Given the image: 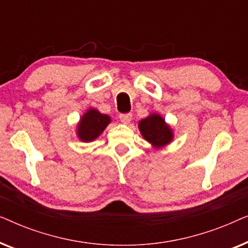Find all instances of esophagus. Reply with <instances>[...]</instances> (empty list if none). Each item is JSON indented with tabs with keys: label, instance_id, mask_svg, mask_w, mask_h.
Returning <instances> with one entry per match:
<instances>
[{
	"label": "esophagus",
	"instance_id": "obj_1",
	"mask_svg": "<svg viewBox=\"0 0 248 248\" xmlns=\"http://www.w3.org/2000/svg\"><path fill=\"white\" fill-rule=\"evenodd\" d=\"M120 120H121L122 123H124V124L130 123L131 120H132V114H130V113H127V114H121V115H120Z\"/></svg>",
	"mask_w": 248,
	"mask_h": 248
}]
</instances>
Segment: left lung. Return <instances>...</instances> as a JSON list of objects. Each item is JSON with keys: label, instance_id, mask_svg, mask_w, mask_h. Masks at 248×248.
<instances>
[{"label": "left lung", "instance_id": "8db88e82", "mask_svg": "<svg viewBox=\"0 0 248 248\" xmlns=\"http://www.w3.org/2000/svg\"><path fill=\"white\" fill-rule=\"evenodd\" d=\"M139 128H140L142 137L155 148L164 147L172 140L170 126H168L165 123L164 118L158 114H152L140 121Z\"/></svg>", "mask_w": 248, "mask_h": 248}]
</instances>
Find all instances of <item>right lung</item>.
<instances>
[{"label":"right lung","mask_w":248,"mask_h":248,"mask_svg":"<svg viewBox=\"0 0 248 248\" xmlns=\"http://www.w3.org/2000/svg\"><path fill=\"white\" fill-rule=\"evenodd\" d=\"M109 123V116L91 108L81 117L80 123L78 125V137L83 142L93 141L103 133V131Z\"/></svg>","instance_id":"add662e5"}]
</instances>
